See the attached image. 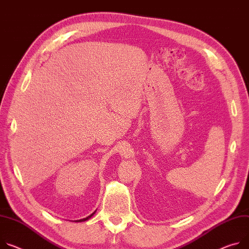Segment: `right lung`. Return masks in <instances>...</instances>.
Wrapping results in <instances>:
<instances>
[{
	"label": "right lung",
	"instance_id": "add662e5",
	"mask_svg": "<svg viewBox=\"0 0 249 249\" xmlns=\"http://www.w3.org/2000/svg\"><path fill=\"white\" fill-rule=\"evenodd\" d=\"M94 213H95V212H94L93 213L90 214V215H88V216H87V217H85V218H82V219H79V220H75V221H76V222H79V221H85V220H87V219H89L90 217H91V216H92Z\"/></svg>",
	"mask_w": 249,
	"mask_h": 249
}]
</instances>
